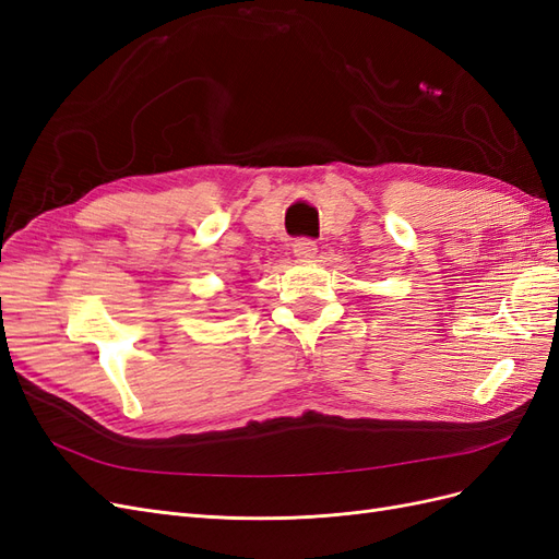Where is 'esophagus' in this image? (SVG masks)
Masks as SVG:
<instances>
[{
	"label": "esophagus",
	"instance_id": "obj_1",
	"mask_svg": "<svg viewBox=\"0 0 559 559\" xmlns=\"http://www.w3.org/2000/svg\"><path fill=\"white\" fill-rule=\"evenodd\" d=\"M317 253V242L310 238H300L294 242V257L300 261H310Z\"/></svg>",
	"mask_w": 559,
	"mask_h": 559
}]
</instances>
